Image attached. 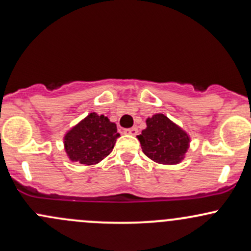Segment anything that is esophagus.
<instances>
[{
	"mask_svg": "<svg viewBox=\"0 0 251 251\" xmlns=\"http://www.w3.org/2000/svg\"><path fill=\"white\" fill-rule=\"evenodd\" d=\"M137 133H139V130H137L136 126H133V128H130V129H128V130H126V134H128V135L135 136V135H137Z\"/></svg>",
	"mask_w": 251,
	"mask_h": 251,
	"instance_id": "34e87169",
	"label": "esophagus"
}]
</instances>
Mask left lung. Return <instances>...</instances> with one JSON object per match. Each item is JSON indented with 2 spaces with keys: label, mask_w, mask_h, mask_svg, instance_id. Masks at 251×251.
Instances as JSON below:
<instances>
[{
  "label": "left lung",
  "mask_w": 251,
  "mask_h": 251,
  "mask_svg": "<svg viewBox=\"0 0 251 251\" xmlns=\"http://www.w3.org/2000/svg\"><path fill=\"white\" fill-rule=\"evenodd\" d=\"M146 129L137 135L142 152L153 161L176 165L184 159L190 136L164 114H155L146 120Z\"/></svg>",
  "instance_id": "1"
}]
</instances>
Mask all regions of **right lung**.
<instances>
[{"label":"right lung","instance_id":"right-lung-1","mask_svg":"<svg viewBox=\"0 0 251 251\" xmlns=\"http://www.w3.org/2000/svg\"><path fill=\"white\" fill-rule=\"evenodd\" d=\"M117 126L104 115L91 112L75 125L63 137L64 151L72 161L83 165H94L103 160L114 150Z\"/></svg>","mask_w":251,"mask_h":251}]
</instances>
